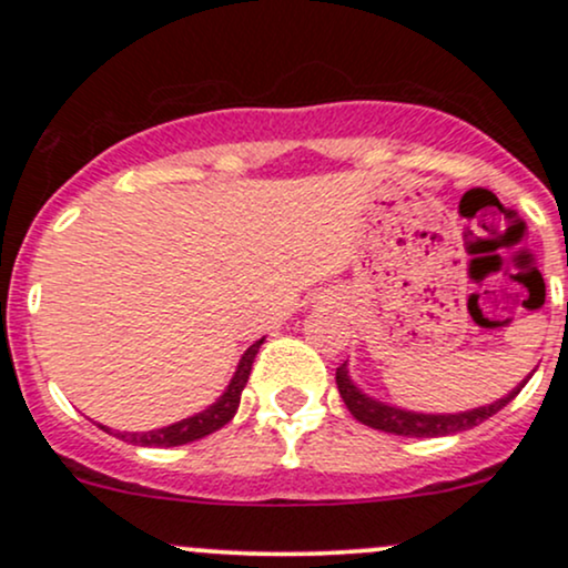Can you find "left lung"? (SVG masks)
Masks as SVG:
<instances>
[{
  "mask_svg": "<svg viewBox=\"0 0 568 568\" xmlns=\"http://www.w3.org/2000/svg\"><path fill=\"white\" fill-rule=\"evenodd\" d=\"M529 379L531 374L526 376L518 387H513L505 397H499V400L494 403H486V406L459 410V414H422V410L389 406V403H382L376 400V397L363 393V389L352 382L347 363H342V366L336 368L338 395H342L344 403H347L349 414L355 416L357 422H363V425L382 429V433L406 435V438H443V435H456V433H465V429L478 427L480 422L488 419V416H494L497 410L505 408L507 403H510L513 397L526 387V382Z\"/></svg>",
  "mask_w": 568,
  "mask_h": 568,
  "instance_id": "left-lung-1",
  "label": "left lung"
}]
</instances>
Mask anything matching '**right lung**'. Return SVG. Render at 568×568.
Here are the masks:
<instances>
[{"instance_id": "obj_1", "label": "right lung", "mask_w": 568, "mask_h": 568, "mask_svg": "<svg viewBox=\"0 0 568 568\" xmlns=\"http://www.w3.org/2000/svg\"><path fill=\"white\" fill-rule=\"evenodd\" d=\"M264 338H258L256 344H251L243 352V357H240L237 368H234V376L226 384V389L221 393V397H216V403H211L205 410H200V414L194 416H186V419L181 422H173V425L168 427H160V429H149V433H114L116 438H122L125 443H133V446H154V448H171V446H184V443H192V440H200L205 438V435L216 433L226 425V422H232V416L237 414V406H240V395H243L245 384H247V376H251V366L253 361H256V352L262 349ZM106 429L109 435H112V429Z\"/></svg>"}]
</instances>
